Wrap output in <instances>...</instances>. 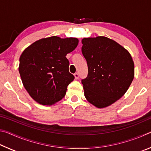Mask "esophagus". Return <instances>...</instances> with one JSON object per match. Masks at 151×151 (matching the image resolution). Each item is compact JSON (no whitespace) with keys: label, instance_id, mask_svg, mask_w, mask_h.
I'll return each mask as SVG.
<instances>
[{"label":"esophagus","instance_id":"esophagus-1","mask_svg":"<svg viewBox=\"0 0 151 151\" xmlns=\"http://www.w3.org/2000/svg\"><path fill=\"white\" fill-rule=\"evenodd\" d=\"M74 76H75V79H78V74L77 73H75V75H74Z\"/></svg>","mask_w":151,"mask_h":151}]
</instances>
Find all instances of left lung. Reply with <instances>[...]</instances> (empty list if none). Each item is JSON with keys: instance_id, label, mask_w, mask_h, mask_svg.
<instances>
[{"instance_id": "1", "label": "left lung", "mask_w": 151, "mask_h": 151, "mask_svg": "<svg viewBox=\"0 0 151 151\" xmlns=\"http://www.w3.org/2000/svg\"><path fill=\"white\" fill-rule=\"evenodd\" d=\"M82 44L88 70L82 80L85 96L96 108H105L129 89L134 76L133 60L126 48L106 37L84 38Z\"/></svg>"}]
</instances>
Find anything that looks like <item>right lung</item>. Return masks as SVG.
<instances>
[{
	"label": "right lung",
	"mask_w": 151,
	"mask_h": 151,
	"mask_svg": "<svg viewBox=\"0 0 151 151\" xmlns=\"http://www.w3.org/2000/svg\"><path fill=\"white\" fill-rule=\"evenodd\" d=\"M76 38L57 36L43 38L25 48L20 57L19 71L29 95L42 105H52L65 96L75 76L69 73L66 55L75 49Z\"/></svg>",
	"instance_id": "add662e5"
}]
</instances>
